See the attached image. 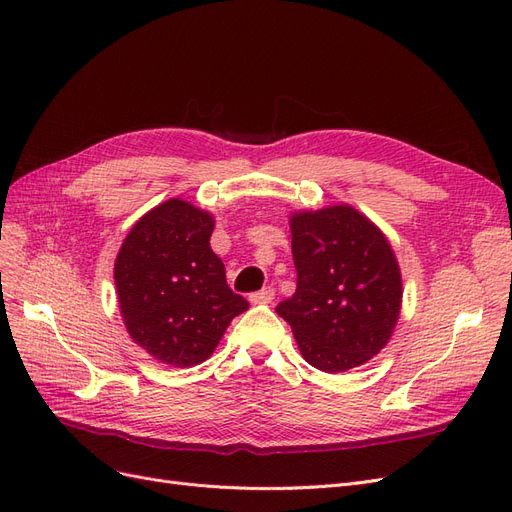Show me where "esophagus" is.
I'll use <instances>...</instances> for the list:
<instances>
[{
    "instance_id": "1",
    "label": "esophagus",
    "mask_w": 512,
    "mask_h": 512,
    "mask_svg": "<svg viewBox=\"0 0 512 512\" xmlns=\"http://www.w3.org/2000/svg\"><path fill=\"white\" fill-rule=\"evenodd\" d=\"M273 298H275V290L271 288V285H267V288H262V290L250 294V302L252 304H269V302H273Z\"/></svg>"
}]
</instances>
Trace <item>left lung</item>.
<instances>
[{"label": "left lung", "mask_w": 512, "mask_h": 512, "mask_svg": "<svg viewBox=\"0 0 512 512\" xmlns=\"http://www.w3.org/2000/svg\"><path fill=\"white\" fill-rule=\"evenodd\" d=\"M296 292L277 304L302 357L327 374L370 361L391 338L401 273L391 243L349 206L290 220Z\"/></svg>", "instance_id": "obj_1"}]
</instances>
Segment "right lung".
I'll return each instance as SVG.
<instances>
[{"label":"right lung","instance_id":"add662e5","mask_svg":"<svg viewBox=\"0 0 512 512\" xmlns=\"http://www.w3.org/2000/svg\"><path fill=\"white\" fill-rule=\"evenodd\" d=\"M214 218L182 199L142 216L115 260L119 309L136 344L157 361H206L233 317L248 309L212 252Z\"/></svg>","mask_w":512,"mask_h":512}]
</instances>
